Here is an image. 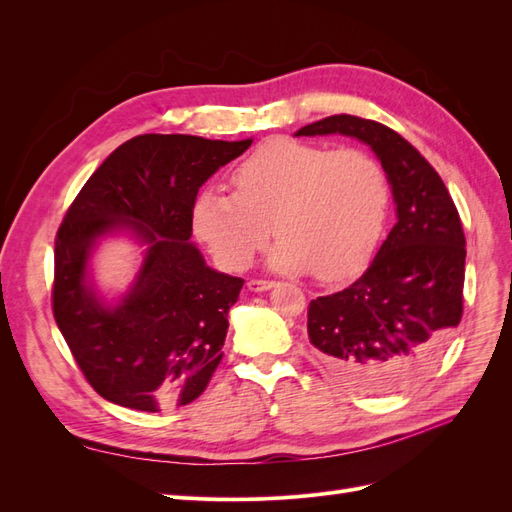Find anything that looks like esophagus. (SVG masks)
Masks as SVG:
<instances>
[{"mask_svg":"<svg viewBox=\"0 0 512 512\" xmlns=\"http://www.w3.org/2000/svg\"><path fill=\"white\" fill-rule=\"evenodd\" d=\"M275 286V282H269V280H250L247 282V288H250L252 292H265V290H271Z\"/></svg>","mask_w":512,"mask_h":512,"instance_id":"1","label":"esophagus"}]
</instances>
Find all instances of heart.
Returning a JSON list of instances; mask_svg holds the SVG:
<instances>
[{"mask_svg":"<svg viewBox=\"0 0 512 512\" xmlns=\"http://www.w3.org/2000/svg\"><path fill=\"white\" fill-rule=\"evenodd\" d=\"M232 185L235 194L209 185L192 205L194 235L228 271L250 267L275 230L271 267L344 280L374 254L389 213L382 164L354 147L271 138Z\"/></svg>","mask_w":512,"mask_h":512,"instance_id":"obj_1","label":"heart"}]
</instances>
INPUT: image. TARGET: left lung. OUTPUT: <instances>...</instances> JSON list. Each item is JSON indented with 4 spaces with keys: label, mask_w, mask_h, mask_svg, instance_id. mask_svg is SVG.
<instances>
[{
    "label": "left lung",
    "mask_w": 512,
    "mask_h": 512,
    "mask_svg": "<svg viewBox=\"0 0 512 512\" xmlns=\"http://www.w3.org/2000/svg\"><path fill=\"white\" fill-rule=\"evenodd\" d=\"M329 134L376 153L397 222L359 280L309 303L307 335L342 384L369 395L399 393L429 374L461 320L466 237L444 181L404 136L354 115L294 132Z\"/></svg>",
    "instance_id": "left-lung-1"
}]
</instances>
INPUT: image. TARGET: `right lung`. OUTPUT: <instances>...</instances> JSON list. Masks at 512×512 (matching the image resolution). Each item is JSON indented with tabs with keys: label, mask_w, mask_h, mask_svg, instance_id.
Instances as JSON below:
<instances>
[{
	"label": "right lung",
	"mask_w": 512,
	"mask_h": 512,
	"mask_svg": "<svg viewBox=\"0 0 512 512\" xmlns=\"http://www.w3.org/2000/svg\"><path fill=\"white\" fill-rule=\"evenodd\" d=\"M252 145L190 134H141L87 179L55 239L53 314L76 363L111 404L160 412L207 389L222 361L241 277L207 267L192 237L203 183ZM130 234L144 260L108 302L90 277L106 236Z\"/></svg>",
	"instance_id": "add662e5"
}]
</instances>
